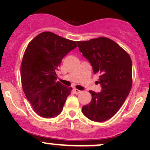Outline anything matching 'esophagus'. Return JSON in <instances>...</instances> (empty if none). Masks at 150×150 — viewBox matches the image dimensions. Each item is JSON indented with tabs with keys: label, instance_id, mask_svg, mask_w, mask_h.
<instances>
[{
	"label": "esophagus",
	"instance_id": "obj_1",
	"mask_svg": "<svg viewBox=\"0 0 150 150\" xmlns=\"http://www.w3.org/2000/svg\"><path fill=\"white\" fill-rule=\"evenodd\" d=\"M74 91H75V93H76V94H78V93H81V91L78 90V89H77V88H75V89H74Z\"/></svg>",
	"mask_w": 150,
	"mask_h": 150
}]
</instances>
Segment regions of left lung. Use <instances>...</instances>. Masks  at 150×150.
<instances>
[{
  "instance_id": "left-lung-1",
  "label": "left lung",
  "mask_w": 150,
  "mask_h": 150,
  "mask_svg": "<svg viewBox=\"0 0 150 150\" xmlns=\"http://www.w3.org/2000/svg\"><path fill=\"white\" fill-rule=\"evenodd\" d=\"M80 51L91 64L93 73H99L102 91H90L91 102L83 107L86 117L103 122L116 114L132 86V62L129 54L117 43L101 37L78 41Z\"/></svg>"
}]
</instances>
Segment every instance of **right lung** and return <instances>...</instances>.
<instances>
[{
  "label": "right lung",
  "instance_id": "obj_1",
  "mask_svg": "<svg viewBox=\"0 0 150 150\" xmlns=\"http://www.w3.org/2000/svg\"><path fill=\"white\" fill-rule=\"evenodd\" d=\"M75 41L51 32H43L27 47L21 64V81L34 111L46 118L62 112L72 88L57 81L56 74L62 59L75 48Z\"/></svg>",
  "mask_w": 150,
  "mask_h": 150
}]
</instances>
